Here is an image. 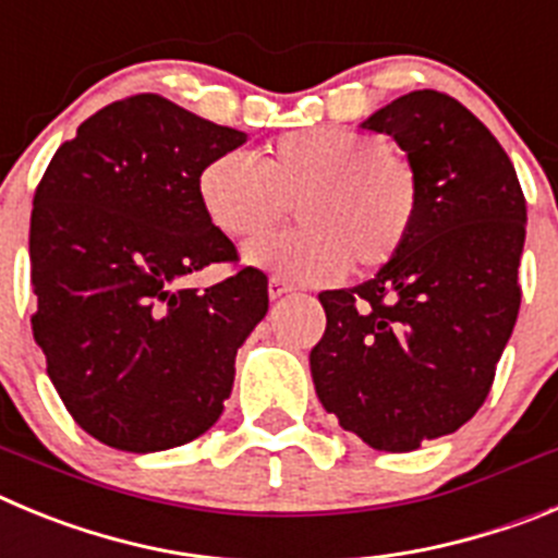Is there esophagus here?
Instances as JSON below:
<instances>
[{
  "label": "esophagus",
  "instance_id": "esophagus-1",
  "mask_svg": "<svg viewBox=\"0 0 558 558\" xmlns=\"http://www.w3.org/2000/svg\"><path fill=\"white\" fill-rule=\"evenodd\" d=\"M291 291H294V286L286 283L283 278H278V275H272V278H269V298L272 300L286 298V294H291Z\"/></svg>",
  "mask_w": 558,
  "mask_h": 558
}]
</instances>
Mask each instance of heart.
I'll return each mask as SVG.
<instances>
[{
	"mask_svg": "<svg viewBox=\"0 0 558 558\" xmlns=\"http://www.w3.org/2000/svg\"><path fill=\"white\" fill-rule=\"evenodd\" d=\"M197 199L228 239H255L289 214L300 228L250 244L247 260L291 280L325 283L344 269L375 272L398 258L420 210L414 167L384 135L308 128L280 135L255 160L219 153L199 169Z\"/></svg>",
	"mask_w": 558,
	"mask_h": 558,
	"instance_id": "b5f03b06",
	"label": "heart"
}]
</instances>
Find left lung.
<instances>
[{
	"instance_id": "left-lung-1",
	"label": "left lung",
	"mask_w": 558,
	"mask_h": 558,
	"mask_svg": "<svg viewBox=\"0 0 558 558\" xmlns=\"http://www.w3.org/2000/svg\"><path fill=\"white\" fill-rule=\"evenodd\" d=\"M414 167L409 242L373 280L319 294L311 350L325 411L375 450L409 453L484 405L520 311L525 197L498 138L459 99L411 92L364 122Z\"/></svg>"
}]
</instances>
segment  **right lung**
Returning <instances> with one entry per match:
<instances>
[{
	"mask_svg": "<svg viewBox=\"0 0 558 558\" xmlns=\"http://www.w3.org/2000/svg\"><path fill=\"white\" fill-rule=\"evenodd\" d=\"M242 130L158 94L105 105L60 144L35 189L33 336L74 423L108 448L155 453L197 439L230 398L235 350L269 308L267 275L239 264L199 208L197 174Z\"/></svg>",
	"mask_w": 558,
	"mask_h": 558,
	"instance_id": "right-lung-1",
	"label": "right lung"
}]
</instances>
